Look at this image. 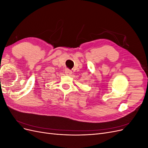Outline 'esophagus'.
<instances>
[{"label": "esophagus", "mask_w": 148, "mask_h": 148, "mask_svg": "<svg viewBox=\"0 0 148 148\" xmlns=\"http://www.w3.org/2000/svg\"><path fill=\"white\" fill-rule=\"evenodd\" d=\"M65 72L66 75H71V73H72V72H71V71L70 70H69V69H66L65 71Z\"/></svg>", "instance_id": "34e87169"}]
</instances>
